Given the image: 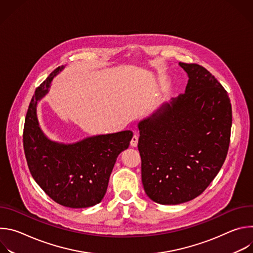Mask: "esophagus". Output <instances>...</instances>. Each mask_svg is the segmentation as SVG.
<instances>
[{
	"mask_svg": "<svg viewBox=\"0 0 253 253\" xmlns=\"http://www.w3.org/2000/svg\"><path fill=\"white\" fill-rule=\"evenodd\" d=\"M137 144H138V135L134 134V136L131 139V146L132 147H136Z\"/></svg>",
	"mask_w": 253,
	"mask_h": 253,
	"instance_id": "1",
	"label": "esophagus"
}]
</instances>
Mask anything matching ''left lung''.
I'll return each instance as SVG.
<instances>
[{
  "instance_id": "left-lung-1",
  "label": "left lung",
  "mask_w": 253,
  "mask_h": 253,
  "mask_svg": "<svg viewBox=\"0 0 253 253\" xmlns=\"http://www.w3.org/2000/svg\"><path fill=\"white\" fill-rule=\"evenodd\" d=\"M179 65L189 77L185 93L138 124L143 187L163 205L199 196L221 169L230 143L227 91L204 67Z\"/></svg>"
}]
</instances>
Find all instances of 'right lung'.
<instances>
[{
	"label": "right lung",
	"instance_id": "right-lung-1",
	"mask_svg": "<svg viewBox=\"0 0 253 253\" xmlns=\"http://www.w3.org/2000/svg\"><path fill=\"white\" fill-rule=\"evenodd\" d=\"M62 69L56 68L33 95L24 125V151L34 180L50 198L65 207L85 208L103 199L116 159L128 148L133 133L98 135L69 145L49 140L39 126L36 107Z\"/></svg>",
	"mask_w": 253,
	"mask_h": 253
}]
</instances>
